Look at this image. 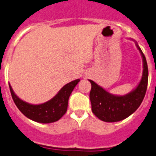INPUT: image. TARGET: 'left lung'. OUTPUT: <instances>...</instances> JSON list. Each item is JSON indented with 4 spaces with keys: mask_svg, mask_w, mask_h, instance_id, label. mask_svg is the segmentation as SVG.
I'll return each instance as SVG.
<instances>
[{
    "mask_svg": "<svg viewBox=\"0 0 156 156\" xmlns=\"http://www.w3.org/2000/svg\"><path fill=\"white\" fill-rule=\"evenodd\" d=\"M136 45L142 57L143 73L141 79L135 89L126 95H113L93 80H89L92 85L89 94L92 112L103 122H116L126 119L137 110L146 95L148 84V66L146 57L136 42Z\"/></svg>",
    "mask_w": 156,
    "mask_h": 156,
    "instance_id": "1",
    "label": "left lung"
}]
</instances>
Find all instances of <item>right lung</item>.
<instances>
[{
	"label": "right lung",
	"instance_id": "right-lung-1",
	"mask_svg": "<svg viewBox=\"0 0 156 156\" xmlns=\"http://www.w3.org/2000/svg\"><path fill=\"white\" fill-rule=\"evenodd\" d=\"M79 81L80 79H76L67 83L53 98L39 105L30 104L21 100L14 93L10 84L9 87L15 104L27 118L40 123H51L58 121L66 113L69 96Z\"/></svg>",
	"mask_w": 156,
	"mask_h": 156
}]
</instances>
